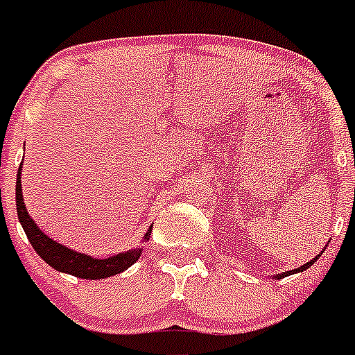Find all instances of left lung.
<instances>
[{"label": "left lung", "mask_w": 355, "mask_h": 355, "mask_svg": "<svg viewBox=\"0 0 355 355\" xmlns=\"http://www.w3.org/2000/svg\"><path fill=\"white\" fill-rule=\"evenodd\" d=\"M324 250H325V249H324ZM324 250H322V252H324ZM322 252H320L318 256H316V258H313L311 261H307L306 265L299 266V268H295V270H290V272H283V274H277V275H275V277H277V279H283V277H286V275L297 274V272H304V270H306V268H309V266H311V265H315V263H316V259H318L320 256H322Z\"/></svg>", "instance_id": "1"}]
</instances>
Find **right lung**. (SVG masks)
<instances>
[{"instance_id":"right-lung-1","label":"right lung","mask_w":355,"mask_h":355,"mask_svg":"<svg viewBox=\"0 0 355 355\" xmlns=\"http://www.w3.org/2000/svg\"><path fill=\"white\" fill-rule=\"evenodd\" d=\"M21 171H23V167H19L17 181H15V208H17L19 222L23 225L31 247L49 266H53L58 272H64V274L74 275V277L106 279L128 270L133 263H137V259L142 254L140 247L128 250V252L115 254V256H110V258L97 259L89 256V254H81L76 252V250L67 249L58 241L51 240L46 233H42L39 225L35 224V220L28 215L26 206H24L23 192H21ZM149 233L150 227L146 236H144V240H149Z\"/></svg>"}]
</instances>
